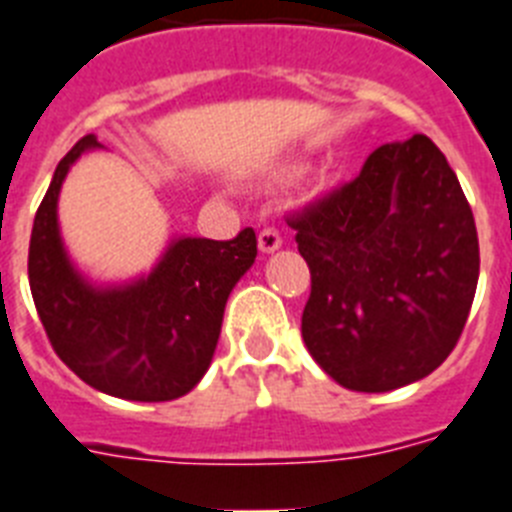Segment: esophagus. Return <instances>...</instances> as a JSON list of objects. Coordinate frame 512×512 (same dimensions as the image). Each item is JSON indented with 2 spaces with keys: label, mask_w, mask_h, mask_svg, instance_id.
Masks as SVG:
<instances>
[{
  "label": "esophagus",
  "mask_w": 512,
  "mask_h": 512,
  "mask_svg": "<svg viewBox=\"0 0 512 512\" xmlns=\"http://www.w3.org/2000/svg\"><path fill=\"white\" fill-rule=\"evenodd\" d=\"M279 246H282V235H279L274 227H264V230L259 233V248H261V251L274 253Z\"/></svg>",
  "instance_id": "34e87169"
}]
</instances>
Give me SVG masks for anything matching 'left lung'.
<instances>
[{"instance_id":"obj_1","label":"left lung","mask_w":512,"mask_h":512,"mask_svg":"<svg viewBox=\"0 0 512 512\" xmlns=\"http://www.w3.org/2000/svg\"><path fill=\"white\" fill-rule=\"evenodd\" d=\"M287 225L310 269L303 342L339 386L393 391L443 365L474 303L479 238L430 137L381 144Z\"/></svg>"}]
</instances>
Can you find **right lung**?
Returning <instances> with one entry per match:
<instances>
[{"label": "right lung", "mask_w": 512, "mask_h": 512, "mask_svg": "<svg viewBox=\"0 0 512 512\" xmlns=\"http://www.w3.org/2000/svg\"><path fill=\"white\" fill-rule=\"evenodd\" d=\"M95 147V134H87L64 155L36 212L33 303L54 352L87 386L126 401L178 399L207 373L227 298L256 261V233L176 238L147 277L111 287L87 282L61 243L56 204L69 168Z\"/></svg>", "instance_id": "obj_1"}]
</instances>
